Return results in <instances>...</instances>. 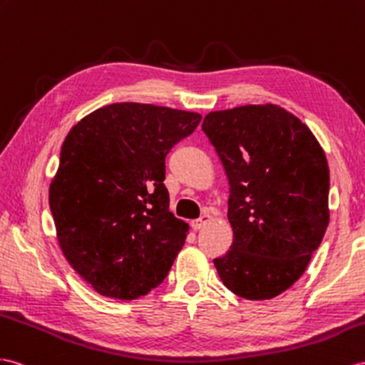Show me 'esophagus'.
I'll return each instance as SVG.
<instances>
[{
  "instance_id": "esophagus-1",
  "label": "esophagus",
  "mask_w": 365,
  "mask_h": 365,
  "mask_svg": "<svg viewBox=\"0 0 365 365\" xmlns=\"http://www.w3.org/2000/svg\"><path fill=\"white\" fill-rule=\"evenodd\" d=\"M211 220H212V217L210 216V214H203V216H202L200 219H197V220H192L191 227H192L194 230H202V228L207 227Z\"/></svg>"
}]
</instances>
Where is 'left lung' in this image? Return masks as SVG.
Here are the masks:
<instances>
[{"instance_id": "left-lung-1", "label": "left lung", "mask_w": 365, "mask_h": 365, "mask_svg": "<svg viewBox=\"0 0 365 365\" xmlns=\"http://www.w3.org/2000/svg\"><path fill=\"white\" fill-rule=\"evenodd\" d=\"M227 173L232 245L214 265L230 292L265 301L301 277L329 227L330 171L305 123L277 105L205 115Z\"/></svg>"}]
</instances>
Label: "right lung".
I'll list each match as a JSON object with an SVG mask.
<instances>
[{"label":"right lung","mask_w":365,"mask_h":365,"mask_svg":"<svg viewBox=\"0 0 365 365\" xmlns=\"http://www.w3.org/2000/svg\"><path fill=\"white\" fill-rule=\"evenodd\" d=\"M200 120L197 112L114 103L64 138L51 212L64 257L98 294L133 301L170 273L190 227L170 211L165 157Z\"/></svg>","instance_id":"1"}]
</instances>
